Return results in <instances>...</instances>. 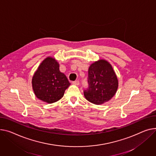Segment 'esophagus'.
I'll return each mask as SVG.
<instances>
[{
    "mask_svg": "<svg viewBox=\"0 0 156 156\" xmlns=\"http://www.w3.org/2000/svg\"><path fill=\"white\" fill-rule=\"evenodd\" d=\"M72 83L73 84V85H79L80 81H79V80H76V81H73Z\"/></svg>",
    "mask_w": 156,
    "mask_h": 156,
    "instance_id": "1",
    "label": "esophagus"
}]
</instances>
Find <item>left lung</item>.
<instances>
[{
	"mask_svg": "<svg viewBox=\"0 0 156 156\" xmlns=\"http://www.w3.org/2000/svg\"><path fill=\"white\" fill-rule=\"evenodd\" d=\"M88 87L83 90L86 99L96 105L110 100L118 88V80L111 65L100 59L88 69Z\"/></svg>",
	"mask_w": 156,
	"mask_h": 156,
	"instance_id": "1",
	"label": "left lung"
}]
</instances>
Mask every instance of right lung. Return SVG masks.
Segmentation results:
<instances>
[{
	"label": "right lung",
	"mask_w": 156,
	"mask_h": 156,
	"mask_svg": "<svg viewBox=\"0 0 156 156\" xmlns=\"http://www.w3.org/2000/svg\"><path fill=\"white\" fill-rule=\"evenodd\" d=\"M54 58L48 57L38 67L33 77L32 84L37 98L48 103L56 102L63 97L70 85L68 78L59 69Z\"/></svg>",
	"instance_id": "add662e5"
}]
</instances>
